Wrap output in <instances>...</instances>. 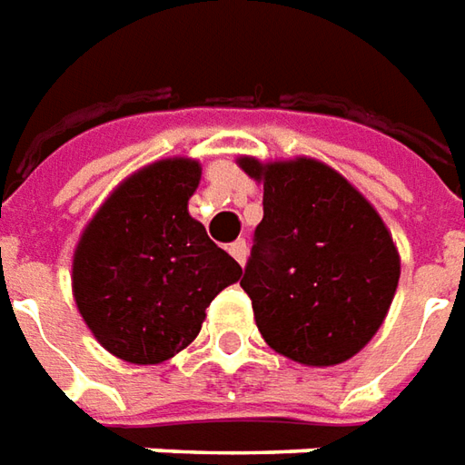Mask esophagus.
Returning a JSON list of instances; mask_svg holds the SVG:
<instances>
[{
    "label": "esophagus",
    "mask_w": 465,
    "mask_h": 465,
    "mask_svg": "<svg viewBox=\"0 0 465 465\" xmlns=\"http://www.w3.org/2000/svg\"><path fill=\"white\" fill-rule=\"evenodd\" d=\"M246 252H249V249H246L244 239H236L233 244H229V254H232L239 264H244L246 262Z\"/></svg>",
    "instance_id": "34e87169"
}]
</instances>
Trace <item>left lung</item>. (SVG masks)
I'll return each mask as SVG.
<instances>
[{"label": "left lung", "instance_id": "obj_1", "mask_svg": "<svg viewBox=\"0 0 465 465\" xmlns=\"http://www.w3.org/2000/svg\"><path fill=\"white\" fill-rule=\"evenodd\" d=\"M239 167L264 185L242 287L262 339L305 366L359 353L384 323L400 282V254L374 206L312 157Z\"/></svg>", "mask_w": 465, "mask_h": 465}]
</instances>
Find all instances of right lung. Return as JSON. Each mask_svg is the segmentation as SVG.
Segmentation results:
<instances>
[{"label": "right lung", "instance_id": "1", "mask_svg": "<svg viewBox=\"0 0 465 465\" xmlns=\"http://www.w3.org/2000/svg\"><path fill=\"white\" fill-rule=\"evenodd\" d=\"M201 165L167 157L101 203L74 254V298L101 346L129 364H163L191 343L206 308L242 267L188 213Z\"/></svg>", "mask_w": 465, "mask_h": 465}]
</instances>
